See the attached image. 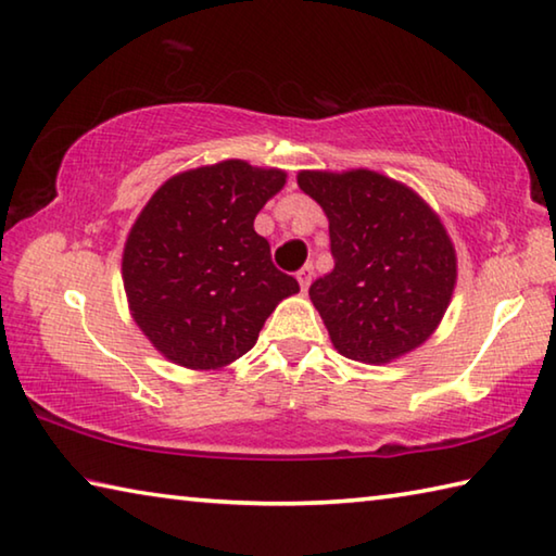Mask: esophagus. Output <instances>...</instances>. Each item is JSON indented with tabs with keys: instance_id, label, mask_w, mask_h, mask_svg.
Returning a JSON list of instances; mask_svg holds the SVG:
<instances>
[{
	"instance_id": "34e87169",
	"label": "esophagus",
	"mask_w": 556,
	"mask_h": 556,
	"mask_svg": "<svg viewBox=\"0 0 556 556\" xmlns=\"http://www.w3.org/2000/svg\"><path fill=\"white\" fill-rule=\"evenodd\" d=\"M296 279H299V287H301V291H306V289H308V285H312V279H314V267H312V265L301 267V269L296 271Z\"/></svg>"
}]
</instances>
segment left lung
Masks as SVG:
<instances>
[{"mask_svg":"<svg viewBox=\"0 0 556 556\" xmlns=\"http://www.w3.org/2000/svg\"><path fill=\"white\" fill-rule=\"evenodd\" d=\"M321 205L333 269L308 287L336 351L390 363L434 333L456 285V252L434 211L392 178L301 172Z\"/></svg>","mask_w":556,"mask_h":556,"instance_id":"8db88e82","label":"left lung"}]
</instances>
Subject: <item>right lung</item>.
Returning <instances> with one entry per match:
<instances>
[{"label":"right lung","mask_w":556,"mask_h":556,"mask_svg":"<svg viewBox=\"0 0 556 556\" xmlns=\"http://www.w3.org/2000/svg\"><path fill=\"white\" fill-rule=\"evenodd\" d=\"M287 174L240 159L178 174L131 228L122 279L131 316L159 353L215 370L255 345L299 281L275 267L255 215Z\"/></svg>","instance_id":"right-lung-1"}]
</instances>
